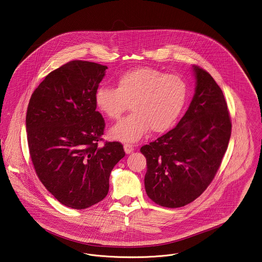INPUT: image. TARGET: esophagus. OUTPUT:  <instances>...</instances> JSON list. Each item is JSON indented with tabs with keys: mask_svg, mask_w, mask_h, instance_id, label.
Here are the masks:
<instances>
[{
	"mask_svg": "<svg viewBox=\"0 0 262 262\" xmlns=\"http://www.w3.org/2000/svg\"><path fill=\"white\" fill-rule=\"evenodd\" d=\"M124 149H125L126 154H129L134 151V145H132L129 143H125V144H124Z\"/></svg>",
	"mask_w": 262,
	"mask_h": 262,
	"instance_id": "1",
	"label": "esophagus"
}]
</instances>
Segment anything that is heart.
Returning a JSON list of instances; mask_svg holds the SVG:
<instances>
[{"instance_id":"b5f03b06","label":"heart","mask_w":262,"mask_h":262,"mask_svg":"<svg viewBox=\"0 0 262 262\" xmlns=\"http://www.w3.org/2000/svg\"><path fill=\"white\" fill-rule=\"evenodd\" d=\"M187 97L186 80L153 68H137L119 75L116 88L100 86L94 94L97 109L105 117L118 120L127 104L132 113L114 125L111 137L136 142L148 130L163 133L174 124Z\"/></svg>"}]
</instances>
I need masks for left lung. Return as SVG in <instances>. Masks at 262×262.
Listing matches in <instances>:
<instances>
[{
	"mask_svg": "<svg viewBox=\"0 0 262 262\" xmlns=\"http://www.w3.org/2000/svg\"><path fill=\"white\" fill-rule=\"evenodd\" d=\"M193 98L173 129L143 145L145 190L155 203L177 208L196 200L217 173L231 137L224 94L210 74L192 66Z\"/></svg>",
	"mask_w": 262,
	"mask_h": 262,
	"instance_id": "left-lung-1",
	"label": "left lung"
}]
</instances>
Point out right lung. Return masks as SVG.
<instances>
[{"mask_svg":"<svg viewBox=\"0 0 262 262\" xmlns=\"http://www.w3.org/2000/svg\"><path fill=\"white\" fill-rule=\"evenodd\" d=\"M106 66L71 61L34 90L26 112L29 154L48 191L63 205L85 209L109 191L115 165L125 155L119 141L99 145L105 121L94 94Z\"/></svg>","mask_w":262,"mask_h":262,"instance_id":"obj_1","label":"right lung"}]
</instances>
